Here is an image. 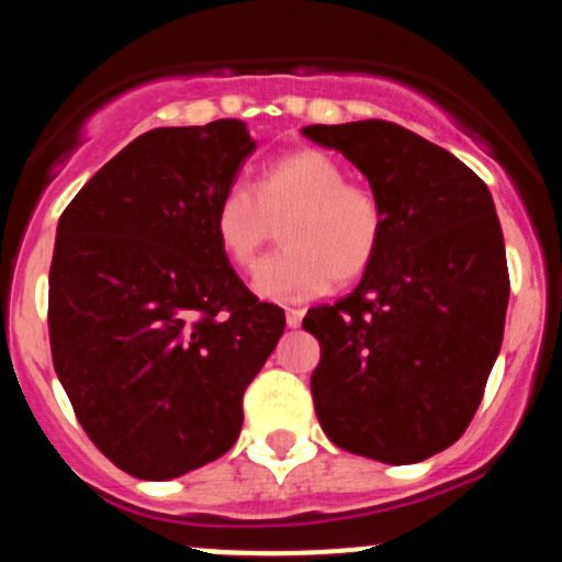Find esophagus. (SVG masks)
<instances>
[{
	"instance_id": "34e87169",
	"label": "esophagus",
	"mask_w": 562,
	"mask_h": 562,
	"mask_svg": "<svg viewBox=\"0 0 562 562\" xmlns=\"http://www.w3.org/2000/svg\"><path fill=\"white\" fill-rule=\"evenodd\" d=\"M285 322H288V327H301V322H303V308H288V312H285Z\"/></svg>"
}]
</instances>
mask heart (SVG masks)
Masks as SVG:
<instances>
[{
	"label": "heart",
	"mask_w": 562,
	"mask_h": 562,
	"mask_svg": "<svg viewBox=\"0 0 562 562\" xmlns=\"http://www.w3.org/2000/svg\"><path fill=\"white\" fill-rule=\"evenodd\" d=\"M211 224L240 272L259 263L280 227L285 248L261 263L254 285L263 299L295 303L367 274L383 248L385 209L370 184L346 179L333 156L301 147L263 166L250 190L227 187Z\"/></svg>",
	"instance_id": "heart-1"
}]
</instances>
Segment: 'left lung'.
I'll list each match as a JSON object with an SVG mask.
<instances>
[{"label":"left lung","instance_id":"1","mask_svg":"<svg viewBox=\"0 0 562 562\" xmlns=\"http://www.w3.org/2000/svg\"><path fill=\"white\" fill-rule=\"evenodd\" d=\"M364 173L385 237L357 290L314 306L312 396L333 443L389 465L468 430L505 333L509 274L488 187L449 150L389 121L303 128Z\"/></svg>","mask_w":562,"mask_h":562}]
</instances>
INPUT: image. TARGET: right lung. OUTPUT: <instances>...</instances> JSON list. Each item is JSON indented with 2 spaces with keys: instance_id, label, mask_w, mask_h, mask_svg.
Here are the masks:
<instances>
[{
  "instance_id": "1",
  "label": "right lung",
  "mask_w": 562,
  "mask_h": 562,
  "mask_svg": "<svg viewBox=\"0 0 562 562\" xmlns=\"http://www.w3.org/2000/svg\"><path fill=\"white\" fill-rule=\"evenodd\" d=\"M254 139L235 119L153 128L81 187L49 267L53 364L115 468L169 481L227 454L285 330L218 248L214 205Z\"/></svg>"
}]
</instances>
